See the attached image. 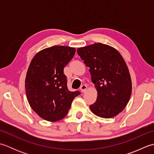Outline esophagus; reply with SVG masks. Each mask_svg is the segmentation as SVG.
<instances>
[{
	"instance_id": "34e87169",
	"label": "esophagus",
	"mask_w": 154,
	"mask_h": 154,
	"mask_svg": "<svg viewBox=\"0 0 154 154\" xmlns=\"http://www.w3.org/2000/svg\"><path fill=\"white\" fill-rule=\"evenodd\" d=\"M87 89V87L86 85H81V87H80V90L82 93L85 92Z\"/></svg>"
}]
</instances>
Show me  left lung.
Wrapping results in <instances>:
<instances>
[{
    "label": "left lung",
    "instance_id": "obj_1",
    "mask_svg": "<svg viewBox=\"0 0 154 154\" xmlns=\"http://www.w3.org/2000/svg\"><path fill=\"white\" fill-rule=\"evenodd\" d=\"M77 54L89 67L97 99L89 108L92 112L110 119L124 109L132 93V80L125 61L115 48L95 43L77 49Z\"/></svg>",
    "mask_w": 154,
    "mask_h": 154
}]
</instances>
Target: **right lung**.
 <instances>
[{"mask_svg":"<svg viewBox=\"0 0 154 154\" xmlns=\"http://www.w3.org/2000/svg\"><path fill=\"white\" fill-rule=\"evenodd\" d=\"M75 48L54 45L35 54L28 69L25 89L30 106L47 121L56 122L67 115L79 91L68 90L65 65L74 56Z\"/></svg>","mask_w":154,"mask_h":154,"instance_id":"obj_1","label":"right lung"}]
</instances>
